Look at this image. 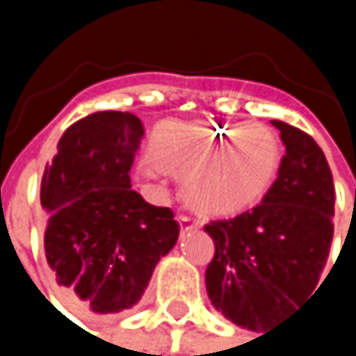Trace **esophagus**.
<instances>
[{
  "label": "esophagus",
  "mask_w": 356,
  "mask_h": 356,
  "mask_svg": "<svg viewBox=\"0 0 356 356\" xmlns=\"http://www.w3.org/2000/svg\"><path fill=\"white\" fill-rule=\"evenodd\" d=\"M179 227H181V233H187V231H193L197 229V220L187 216V214H179Z\"/></svg>",
  "instance_id": "34e87169"
}]
</instances>
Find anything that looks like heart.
I'll list each match as a JSON object with an SVG mask.
<instances>
[{
	"mask_svg": "<svg viewBox=\"0 0 356 356\" xmlns=\"http://www.w3.org/2000/svg\"><path fill=\"white\" fill-rule=\"evenodd\" d=\"M150 159L185 177L183 195L193 210L229 216L266 197L278 177L282 148L272 129L255 123H167L150 138ZM156 168L144 163L138 175L152 183Z\"/></svg>",
	"mask_w": 356,
	"mask_h": 356,
	"instance_id": "b5f03b06",
	"label": "heart"
}]
</instances>
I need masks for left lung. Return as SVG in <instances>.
Masks as SVG:
<instances>
[{"label":"left lung","mask_w":356,"mask_h":356,"mask_svg":"<svg viewBox=\"0 0 356 356\" xmlns=\"http://www.w3.org/2000/svg\"><path fill=\"white\" fill-rule=\"evenodd\" d=\"M286 148L278 177L248 212L214 220L206 291L227 320L261 330L316 291L334 235V181L312 136L274 119Z\"/></svg>","instance_id":"8db88e82"}]
</instances>
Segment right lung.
<instances>
[{
    "label": "right lung",
    "instance_id": "add662e5",
    "mask_svg": "<svg viewBox=\"0 0 356 356\" xmlns=\"http://www.w3.org/2000/svg\"><path fill=\"white\" fill-rule=\"evenodd\" d=\"M144 125L134 113L99 111L65 129L44 167V255L70 305L90 314L131 309L179 225L169 208L131 189Z\"/></svg>",
    "mask_w": 356,
    "mask_h": 356
}]
</instances>
